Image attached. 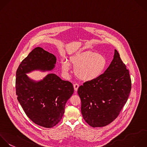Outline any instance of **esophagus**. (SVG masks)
<instances>
[{
	"label": "esophagus",
	"mask_w": 147,
	"mask_h": 147,
	"mask_svg": "<svg viewBox=\"0 0 147 147\" xmlns=\"http://www.w3.org/2000/svg\"><path fill=\"white\" fill-rule=\"evenodd\" d=\"M79 87V86L78 84H76H76H74V88L75 91L76 92V91H78Z\"/></svg>",
	"instance_id": "1"
}]
</instances>
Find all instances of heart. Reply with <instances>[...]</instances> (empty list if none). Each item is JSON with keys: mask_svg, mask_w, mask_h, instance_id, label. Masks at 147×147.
<instances>
[{"mask_svg": "<svg viewBox=\"0 0 147 147\" xmlns=\"http://www.w3.org/2000/svg\"><path fill=\"white\" fill-rule=\"evenodd\" d=\"M70 64L74 67L75 76L83 81H92L98 79L105 71L107 65L106 58L102 55L92 51H80L71 56L68 61L61 63L62 71L67 74Z\"/></svg>", "mask_w": 147, "mask_h": 147, "instance_id": "heart-1", "label": "heart"}]
</instances>
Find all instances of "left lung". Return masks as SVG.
I'll return each mask as SVG.
<instances>
[{"label":"left lung","instance_id":"obj_1","mask_svg":"<svg viewBox=\"0 0 147 147\" xmlns=\"http://www.w3.org/2000/svg\"><path fill=\"white\" fill-rule=\"evenodd\" d=\"M131 86L129 70L115 49L113 60L104 74L78 88L85 121L93 127L113 121L126 103Z\"/></svg>","mask_w":147,"mask_h":147}]
</instances>
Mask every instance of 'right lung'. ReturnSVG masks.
Segmentation results:
<instances>
[{
	"label": "right lung",
	"mask_w": 147,
	"mask_h": 147,
	"mask_svg": "<svg viewBox=\"0 0 147 147\" xmlns=\"http://www.w3.org/2000/svg\"><path fill=\"white\" fill-rule=\"evenodd\" d=\"M56 63L54 55L37 47L22 60L16 72L18 102L34 123L47 128L53 127L61 119L65 103L74 93L73 85L55 74H49L39 81L31 79L26 74L52 71Z\"/></svg>",
	"instance_id": "add662e5"
}]
</instances>
